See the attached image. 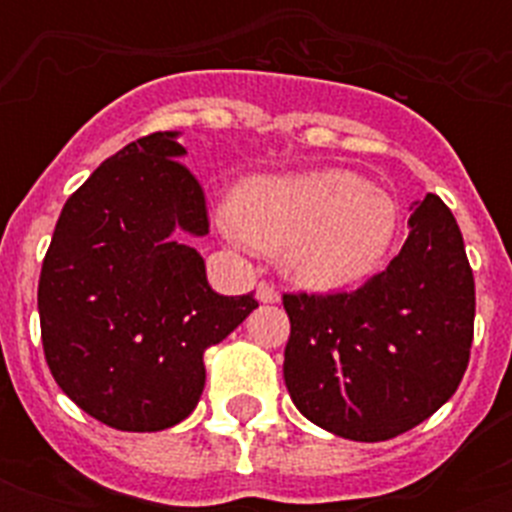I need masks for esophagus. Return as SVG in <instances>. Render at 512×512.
<instances>
[{"label":"esophagus","instance_id":"34e87169","mask_svg":"<svg viewBox=\"0 0 512 512\" xmlns=\"http://www.w3.org/2000/svg\"><path fill=\"white\" fill-rule=\"evenodd\" d=\"M255 297H257V303H279V289L273 287V284H268V281H263V284H257V292H255Z\"/></svg>","mask_w":512,"mask_h":512}]
</instances>
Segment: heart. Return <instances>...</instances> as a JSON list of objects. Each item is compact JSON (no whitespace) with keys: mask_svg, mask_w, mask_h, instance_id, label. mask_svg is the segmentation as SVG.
Here are the masks:
<instances>
[{"mask_svg":"<svg viewBox=\"0 0 512 512\" xmlns=\"http://www.w3.org/2000/svg\"><path fill=\"white\" fill-rule=\"evenodd\" d=\"M217 223L233 241L281 248V268L305 287L337 289L366 279L388 255L398 207L364 175L327 167L252 177Z\"/></svg>","mask_w":512,"mask_h":512,"instance_id":"b5f03b06","label":"heart"}]
</instances>
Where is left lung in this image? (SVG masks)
<instances>
[{
  "label": "left lung",
  "mask_w": 512,
  "mask_h": 512,
  "mask_svg": "<svg viewBox=\"0 0 512 512\" xmlns=\"http://www.w3.org/2000/svg\"><path fill=\"white\" fill-rule=\"evenodd\" d=\"M284 382L295 406L350 441L396 438L454 396L468 369L476 284L460 225L428 193L404 247L356 292L284 295Z\"/></svg>",
  "instance_id": "obj_1"
}]
</instances>
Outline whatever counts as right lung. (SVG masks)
Returning a JSON list of instances; mask_svg holds the SVG:
<instances>
[{
    "label": "right lung",
    "instance_id": "add662e5",
    "mask_svg": "<svg viewBox=\"0 0 512 512\" xmlns=\"http://www.w3.org/2000/svg\"><path fill=\"white\" fill-rule=\"evenodd\" d=\"M180 132L124 146L71 193L39 276L44 358L60 390L108 428L154 433L185 420L204 390V350L257 308L209 287L199 180Z\"/></svg>",
    "mask_w": 512,
    "mask_h": 512
}]
</instances>
